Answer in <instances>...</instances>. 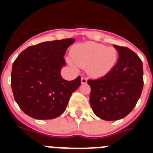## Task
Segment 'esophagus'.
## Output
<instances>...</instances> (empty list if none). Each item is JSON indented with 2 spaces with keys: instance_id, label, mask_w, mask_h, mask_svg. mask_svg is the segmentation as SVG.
<instances>
[{
  "instance_id": "esophagus-1",
  "label": "esophagus",
  "mask_w": 153,
  "mask_h": 153,
  "mask_svg": "<svg viewBox=\"0 0 153 153\" xmlns=\"http://www.w3.org/2000/svg\"><path fill=\"white\" fill-rule=\"evenodd\" d=\"M81 84H85L87 83V79H86V78H81Z\"/></svg>"
}]
</instances>
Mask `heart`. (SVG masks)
<instances>
[{
  "label": "heart",
  "mask_w": 153,
  "mask_h": 153,
  "mask_svg": "<svg viewBox=\"0 0 153 153\" xmlns=\"http://www.w3.org/2000/svg\"><path fill=\"white\" fill-rule=\"evenodd\" d=\"M70 54L73 62L85 69L87 75L94 78H102L109 74L118 60V52L115 48L91 41L74 46ZM68 61L74 65L71 61Z\"/></svg>",
  "instance_id": "heart-1"
}]
</instances>
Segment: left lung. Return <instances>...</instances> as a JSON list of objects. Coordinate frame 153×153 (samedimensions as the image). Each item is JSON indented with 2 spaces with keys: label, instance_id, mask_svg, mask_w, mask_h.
Instances as JSON below:
<instances>
[{
  "label": "left lung",
  "instance_id": "obj_1",
  "mask_svg": "<svg viewBox=\"0 0 153 153\" xmlns=\"http://www.w3.org/2000/svg\"><path fill=\"white\" fill-rule=\"evenodd\" d=\"M119 58L110 72L97 80H89V104L94 113L105 121L126 117L135 107L143 89V64L127 47L113 45Z\"/></svg>",
  "mask_w": 153,
  "mask_h": 153
}]
</instances>
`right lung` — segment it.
Here are the masks:
<instances>
[{
	"label": "right lung",
	"mask_w": 153,
	"mask_h": 153,
	"mask_svg": "<svg viewBox=\"0 0 153 153\" xmlns=\"http://www.w3.org/2000/svg\"><path fill=\"white\" fill-rule=\"evenodd\" d=\"M75 40L46 41L23 51L13 63L11 86L23 112L38 120L53 119L65 111L72 93L81 85V77L67 81L61 71L64 56Z\"/></svg>",
	"instance_id": "1"
}]
</instances>
